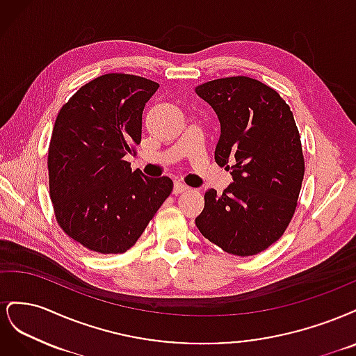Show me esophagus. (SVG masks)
Returning a JSON list of instances; mask_svg holds the SVG:
<instances>
[{"label":"esophagus","mask_w":356,"mask_h":356,"mask_svg":"<svg viewBox=\"0 0 356 356\" xmlns=\"http://www.w3.org/2000/svg\"><path fill=\"white\" fill-rule=\"evenodd\" d=\"M188 190V187L186 186V184H182V182H179V181H175V184H174V195L177 196V195H181V193H184V191H187Z\"/></svg>","instance_id":"esophagus-1"}]
</instances>
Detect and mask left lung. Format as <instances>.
Wrapping results in <instances>:
<instances>
[{"instance_id": "1", "label": "left lung", "mask_w": 356, "mask_h": 356, "mask_svg": "<svg viewBox=\"0 0 356 356\" xmlns=\"http://www.w3.org/2000/svg\"><path fill=\"white\" fill-rule=\"evenodd\" d=\"M196 93L217 113L215 161L232 184L204 193L200 233L222 251L250 257L267 250L296 212L305 157L293 111L267 84L238 75L203 83Z\"/></svg>"}]
</instances>
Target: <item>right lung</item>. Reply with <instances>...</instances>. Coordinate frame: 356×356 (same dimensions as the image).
<instances>
[{"mask_svg": "<svg viewBox=\"0 0 356 356\" xmlns=\"http://www.w3.org/2000/svg\"><path fill=\"white\" fill-rule=\"evenodd\" d=\"M159 84L105 74L62 106L49 145V188L60 229L99 254L134 246L174 188L168 177L132 170L124 156L141 143L143 111Z\"/></svg>", "mask_w": 356, "mask_h": 356, "instance_id": "1", "label": "right lung"}]
</instances>
